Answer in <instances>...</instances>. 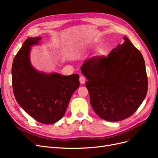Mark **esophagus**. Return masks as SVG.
Masks as SVG:
<instances>
[{"label":"esophagus","instance_id":"34e87169","mask_svg":"<svg viewBox=\"0 0 158 158\" xmlns=\"http://www.w3.org/2000/svg\"><path fill=\"white\" fill-rule=\"evenodd\" d=\"M85 79L84 78V76H80V82L82 84H83L85 83Z\"/></svg>","mask_w":158,"mask_h":158}]
</instances>
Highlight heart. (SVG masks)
<instances>
[{
    "label": "heart",
    "instance_id": "b5f03b06",
    "mask_svg": "<svg viewBox=\"0 0 158 158\" xmlns=\"http://www.w3.org/2000/svg\"><path fill=\"white\" fill-rule=\"evenodd\" d=\"M97 56H102L104 55V51L102 49H99L98 51H97Z\"/></svg>",
    "mask_w": 158,
    "mask_h": 158
}]
</instances>
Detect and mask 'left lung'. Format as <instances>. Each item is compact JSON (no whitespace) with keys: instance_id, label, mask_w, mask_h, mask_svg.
<instances>
[{"instance_id":"1","label":"left lung","mask_w":158,"mask_h":158,"mask_svg":"<svg viewBox=\"0 0 158 158\" xmlns=\"http://www.w3.org/2000/svg\"><path fill=\"white\" fill-rule=\"evenodd\" d=\"M107 56L85 60L81 72L90 103L98 115L108 121L124 120L136 112L148 91L145 62L140 51L127 37Z\"/></svg>"}]
</instances>
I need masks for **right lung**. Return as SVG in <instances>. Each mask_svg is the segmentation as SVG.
<instances>
[{
	"label": "right lung",
	"instance_id": "right-lung-1",
	"mask_svg": "<svg viewBox=\"0 0 158 158\" xmlns=\"http://www.w3.org/2000/svg\"><path fill=\"white\" fill-rule=\"evenodd\" d=\"M41 37H29L13 60L12 88L18 103L39 123L49 125L59 121L66 113L72 95L80 86L79 75L46 74L31 64V46Z\"/></svg>",
	"mask_w": 158,
	"mask_h": 158
}]
</instances>
